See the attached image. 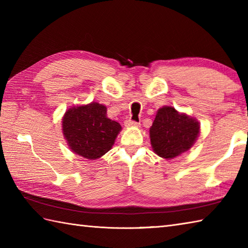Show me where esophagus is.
<instances>
[{
	"label": "esophagus",
	"instance_id": "1",
	"mask_svg": "<svg viewBox=\"0 0 248 248\" xmlns=\"http://www.w3.org/2000/svg\"><path fill=\"white\" fill-rule=\"evenodd\" d=\"M124 125H125V127H129V128H131V127H139L140 124L138 123V121L128 119V120L124 121Z\"/></svg>",
	"mask_w": 248,
	"mask_h": 248
}]
</instances>
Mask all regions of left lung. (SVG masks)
<instances>
[{
	"label": "left lung",
	"instance_id": "1",
	"mask_svg": "<svg viewBox=\"0 0 248 248\" xmlns=\"http://www.w3.org/2000/svg\"><path fill=\"white\" fill-rule=\"evenodd\" d=\"M199 134L196 120L179 114L173 108L157 110L150 128V140L155 152L164 159H172L193 146Z\"/></svg>",
	"mask_w": 248,
	"mask_h": 248
}]
</instances>
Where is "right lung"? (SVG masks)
<instances>
[{
  "label": "right lung",
  "instance_id": "add662e5",
  "mask_svg": "<svg viewBox=\"0 0 248 248\" xmlns=\"http://www.w3.org/2000/svg\"><path fill=\"white\" fill-rule=\"evenodd\" d=\"M121 125L107 117V108L93 102L68 109L62 118V131L77 155L94 160L112 148Z\"/></svg>",
  "mask_w": 248,
  "mask_h": 248
}]
</instances>
